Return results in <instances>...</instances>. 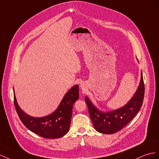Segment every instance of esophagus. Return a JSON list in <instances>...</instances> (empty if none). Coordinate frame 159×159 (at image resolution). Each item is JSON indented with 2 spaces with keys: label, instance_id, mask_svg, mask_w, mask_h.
Instances as JSON below:
<instances>
[{
  "label": "esophagus",
  "instance_id": "obj_1",
  "mask_svg": "<svg viewBox=\"0 0 159 159\" xmlns=\"http://www.w3.org/2000/svg\"><path fill=\"white\" fill-rule=\"evenodd\" d=\"M80 87H81V86H80Z\"/></svg>",
  "mask_w": 159,
  "mask_h": 159
}]
</instances>
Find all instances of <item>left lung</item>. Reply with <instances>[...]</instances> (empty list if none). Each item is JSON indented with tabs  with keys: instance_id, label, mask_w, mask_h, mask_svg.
I'll use <instances>...</instances> for the list:
<instances>
[{
	"instance_id": "1",
	"label": "left lung",
	"mask_w": 159,
	"mask_h": 159,
	"mask_svg": "<svg viewBox=\"0 0 159 159\" xmlns=\"http://www.w3.org/2000/svg\"><path fill=\"white\" fill-rule=\"evenodd\" d=\"M144 95V84L141 72L137 91L130 101L120 108L108 112L101 111L93 105L87 97H85V102L95 130L101 133L107 134H114L121 130L133 119L140 109Z\"/></svg>"
}]
</instances>
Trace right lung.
<instances>
[{
    "label": "right lung",
    "instance_id": "1",
    "mask_svg": "<svg viewBox=\"0 0 159 159\" xmlns=\"http://www.w3.org/2000/svg\"><path fill=\"white\" fill-rule=\"evenodd\" d=\"M14 91V103L17 114L26 127L46 139H58L69 130L72 107L79 99V85L73 86L63 97L58 108L51 114L43 117L30 116L19 106Z\"/></svg>",
    "mask_w": 159,
    "mask_h": 159
}]
</instances>
